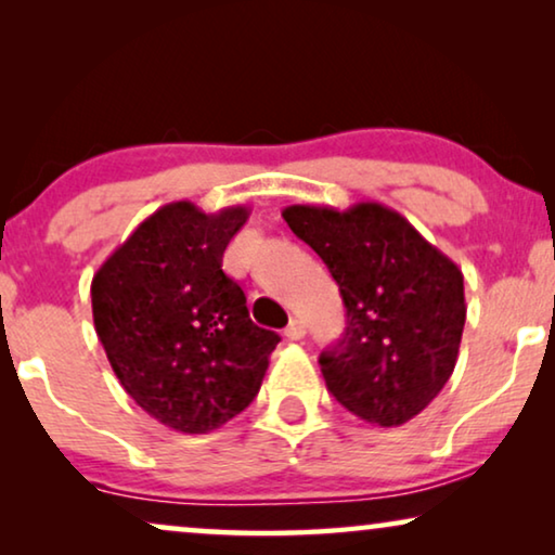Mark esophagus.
<instances>
[{"label":"esophagus","mask_w":555,"mask_h":555,"mask_svg":"<svg viewBox=\"0 0 555 555\" xmlns=\"http://www.w3.org/2000/svg\"><path fill=\"white\" fill-rule=\"evenodd\" d=\"M285 338L287 340L306 338V325H302V321H298V318H293L291 325H287V328H285Z\"/></svg>","instance_id":"1"}]
</instances>
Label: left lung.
Instances as JSON below:
<instances>
[{"mask_svg":"<svg viewBox=\"0 0 555 555\" xmlns=\"http://www.w3.org/2000/svg\"><path fill=\"white\" fill-rule=\"evenodd\" d=\"M283 219L328 264L346 306L344 338L321 353L328 391L378 427L414 420L457 363L467 315L462 270L378 202L344 211L293 204Z\"/></svg>","mask_w":555,"mask_h":555,"instance_id":"1","label":"left lung"}]
</instances>
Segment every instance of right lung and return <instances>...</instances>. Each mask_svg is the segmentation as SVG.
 <instances>
[{
	"label": "right lung",
	"instance_id": "obj_1",
	"mask_svg": "<svg viewBox=\"0 0 555 555\" xmlns=\"http://www.w3.org/2000/svg\"><path fill=\"white\" fill-rule=\"evenodd\" d=\"M249 209L164 204L90 283L93 323L135 404L184 435L219 429L260 391L280 336L253 323L222 257Z\"/></svg>",
	"mask_w": 555,
	"mask_h": 555
}]
</instances>
